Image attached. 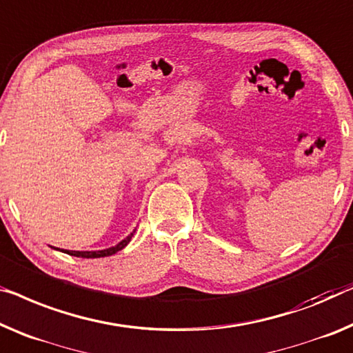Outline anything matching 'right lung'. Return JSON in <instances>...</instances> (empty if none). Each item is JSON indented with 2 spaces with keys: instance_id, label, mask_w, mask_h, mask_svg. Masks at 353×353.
<instances>
[{
  "instance_id": "obj_1",
  "label": "right lung",
  "mask_w": 353,
  "mask_h": 353,
  "mask_svg": "<svg viewBox=\"0 0 353 353\" xmlns=\"http://www.w3.org/2000/svg\"><path fill=\"white\" fill-rule=\"evenodd\" d=\"M136 233V230L131 231V233L126 236L125 239L120 241L119 244H115L112 247H109V249H103V250H65V249H57L63 252V254H68V255H72V256H79V259H101V256H109V255H114L117 254L119 250H122L123 247H126V244L130 243L131 238H133V234Z\"/></svg>"
}]
</instances>
